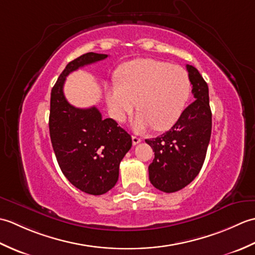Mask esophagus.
<instances>
[{
    "instance_id": "esophagus-1",
    "label": "esophagus",
    "mask_w": 255,
    "mask_h": 255,
    "mask_svg": "<svg viewBox=\"0 0 255 255\" xmlns=\"http://www.w3.org/2000/svg\"><path fill=\"white\" fill-rule=\"evenodd\" d=\"M131 139H132V143H133L134 145L138 144L139 142H141V139L138 138V137H136V136H132V137H131Z\"/></svg>"
}]
</instances>
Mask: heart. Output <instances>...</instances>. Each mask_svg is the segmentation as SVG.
I'll return each instance as SVG.
<instances>
[{"label": "heart", "instance_id": "obj_1", "mask_svg": "<svg viewBox=\"0 0 255 255\" xmlns=\"http://www.w3.org/2000/svg\"><path fill=\"white\" fill-rule=\"evenodd\" d=\"M118 83L106 90V102L115 121L123 123L137 106L133 122L137 131L152 126L165 130L181 117L191 94V80L185 69L153 59L125 63L117 72Z\"/></svg>", "mask_w": 255, "mask_h": 255}]
</instances>
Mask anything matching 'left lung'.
Masks as SVG:
<instances>
[{
    "label": "left lung",
    "mask_w": 255,
    "mask_h": 255,
    "mask_svg": "<svg viewBox=\"0 0 255 255\" xmlns=\"http://www.w3.org/2000/svg\"><path fill=\"white\" fill-rule=\"evenodd\" d=\"M186 69L195 101L183 111L169 131L145 139L154 152L149 165V180L164 193L180 191L198 175L211 134L208 85L196 68L187 64Z\"/></svg>",
    "instance_id": "obj_1"
}]
</instances>
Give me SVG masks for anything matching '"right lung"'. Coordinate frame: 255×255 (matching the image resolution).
Instances as JSON below:
<instances>
[{
	"label": "right lung",
	"mask_w": 255,
	"mask_h": 255,
	"mask_svg": "<svg viewBox=\"0 0 255 255\" xmlns=\"http://www.w3.org/2000/svg\"><path fill=\"white\" fill-rule=\"evenodd\" d=\"M107 57L88 52L69 62L50 96L49 131L58 164L72 185L91 195L105 194L115 186L131 137L114 119H103L95 106H72L63 94V85L71 72Z\"/></svg>",
	"instance_id": "right-lung-1"
}]
</instances>
